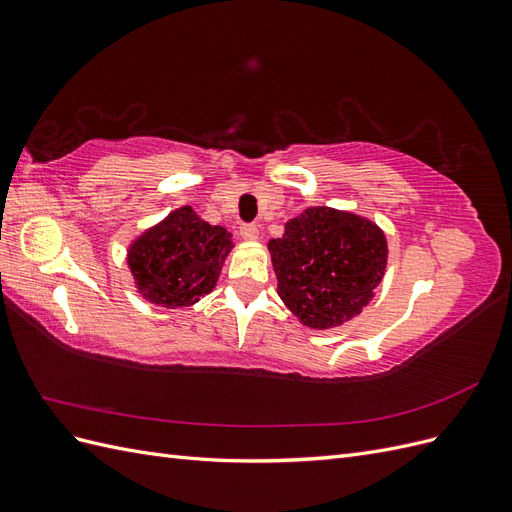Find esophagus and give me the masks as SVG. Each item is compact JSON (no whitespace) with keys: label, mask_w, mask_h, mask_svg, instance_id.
<instances>
[{"label":"esophagus","mask_w":512,"mask_h":512,"mask_svg":"<svg viewBox=\"0 0 512 512\" xmlns=\"http://www.w3.org/2000/svg\"><path fill=\"white\" fill-rule=\"evenodd\" d=\"M239 232H241V237L245 241H256L258 239V226L256 224H243L239 228Z\"/></svg>","instance_id":"obj_1"}]
</instances>
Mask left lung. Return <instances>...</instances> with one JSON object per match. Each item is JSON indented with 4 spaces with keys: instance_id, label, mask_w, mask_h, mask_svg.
I'll list each match as a JSON object with an SVG mask.
<instances>
[{
    "instance_id": "obj_1",
    "label": "left lung",
    "mask_w": 512,
    "mask_h": 512,
    "mask_svg": "<svg viewBox=\"0 0 512 512\" xmlns=\"http://www.w3.org/2000/svg\"><path fill=\"white\" fill-rule=\"evenodd\" d=\"M277 294L305 327L333 329L361 314L386 269V237L371 220L309 207L269 241Z\"/></svg>"
}]
</instances>
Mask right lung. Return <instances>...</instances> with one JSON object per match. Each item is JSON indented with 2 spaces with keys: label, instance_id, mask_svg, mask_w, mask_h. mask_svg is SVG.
<instances>
[{
  "label": "right lung",
  "instance_id": "obj_1",
  "mask_svg": "<svg viewBox=\"0 0 512 512\" xmlns=\"http://www.w3.org/2000/svg\"><path fill=\"white\" fill-rule=\"evenodd\" d=\"M230 232L179 207L128 247V267L143 299L160 307H188L218 284L232 250Z\"/></svg>",
  "mask_w": 512,
  "mask_h": 512
}]
</instances>
